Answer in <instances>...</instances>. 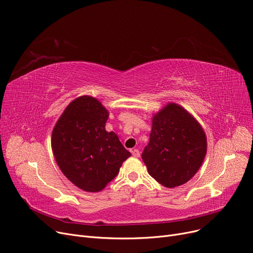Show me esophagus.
<instances>
[{
    "label": "esophagus",
    "instance_id": "obj_1",
    "mask_svg": "<svg viewBox=\"0 0 253 253\" xmlns=\"http://www.w3.org/2000/svg\"><path fill=\"white\" fill-rule=\"evenodd\" d=\"M131 153H132V156L133 157H139V155H140V153H139V151L137 149H133L132 151H131Z\"/></svg>",
    "mask_w": 253,
    "mask_h": 253
}]
</instances>
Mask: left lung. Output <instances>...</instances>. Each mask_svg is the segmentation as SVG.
<instances>
[{
  "label": "left lung",
  "mask_w": 253,
  "mask_h": 253,
  "mask_svg": "<svg viewBox=\"0 0 253 253\" xmlns=\"http://www.w3.org/2000/svg\"><path fill=\"white\" fill-rule=\"evenodd\" d=\"M206 154L205 131L183 106L170 102L153 116L150 141L141 158L150 175L164 187L187 183Z\"/></svg>",
  "instance_id": "1"
}]
</instances>
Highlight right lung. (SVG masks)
Wrapping results in <instances>:
<instances>
[{
  "instance_id": "1",
  "label": "right lung",
  "mask_w": 253,
  "mask_h": 253,
  "mask_svg": "<svg viewBox=\"0 0 253 253\" xmlns=\"http://www.w3.org/2000/svg\"><path fill=\"white\" fill-rule=\"evenodd\" d=\"M109 113L92 96L71 101L51 133V149L60 169L86 192H99L115 179L131 156L118 135L105 130Z\"/></svg>"
}]
</instances>
